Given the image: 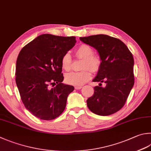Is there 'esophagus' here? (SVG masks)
I'll list each match as a JSON object with an SVG mask.
<instances>
[{
    "instance_id": "obj_1",
    "label": "esophagus",
    "mask_w": 151,
    "mask_h": 151,
    "mask_svg": "<svg viewBox=\"0 0 151 151\" xmlns=\"http://www.w3.org/2000/svg\"><path fill=\"white\" fill-rule=\"evenodd\" d=\"M82 88V86H76L75 87V89H77V90H78V89H81Z\"/></svg>"
}]
</instances>
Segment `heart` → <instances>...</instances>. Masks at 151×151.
I'll return each mask as SVG.
<instances>
[{
  "label": "heart",
  "instance_id": "heart-1",
  "mask_svg": "<svg viewBox=\"0 0 151 151\" xmlns=\"http://www.w3.org/2000/svg\"><path fill=\"white\" fill-rule=\"evenodd\" d=\"M93 50L91 47L87 45L79 46L76 50L77 55L84 58L82 68L85 69L80 72H73L68 73L66 76V81L68 84L80 86L86 83L91 78V72H96L101 66V60L93 55ZM62 66L65 70L69 71L72 68V57L70 53L64 54L62 58Z\"/></svg>",
  "mask_w": 151,
  "mask_h": 151
}]
</instances>
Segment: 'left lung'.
<instances>
[{
    "mask_svg": "<svg viewBox=\"0 0 151 151\" xmlns=\"http://www.w3.org/2000/svg\"><path fill=\"white\" fill-rule=\"evenodd\" d=\"M97 50L101 61L93 81L100 82L87 101L89 109L95 114L109 116L120 110L134 85V60L128 48L120 39L103 34L79 38ZM102 83H106L101 87Z\"/></svg>",
    "mask_w": 151,
    "mask_h": 151,
    "instance_id": "obj_1",
    "label": "left lung"
}]
</instances>
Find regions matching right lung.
Masks as SVG:
<instances>
[{
  "mask_svg": "<svg viewBox=\"0 0 151 151\" xmlns=\"http://www.w3.org/2000/svg\"><path fill=\"white\" fill-rule=\"evenodd\" d=\"M76 37L42 34L19 53L16 83L25 109L36 118L55 119L63 112L72 85L62 83V58L74 47ZM51 85L56 86L51 88Z\"/></svg>",
  "mask_w": 151,
  "mask_h": 151,
  "instance_id": "add662e5",
  "label": "right lung"
}]
</instances>
